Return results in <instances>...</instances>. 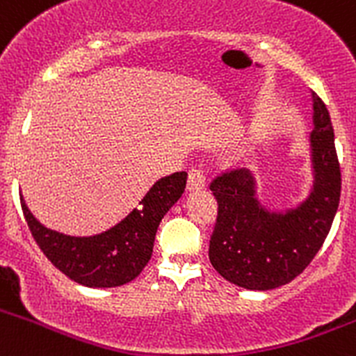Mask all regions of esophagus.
<instances>
[{"label": "esophagus", "mask_w": 356, "mask_h": 356, "mask_svg": "<svg viewBox=\"0 0 356 356\" xmlns=\"http://www.w3.org/2000/svg\"><path fill=\"white\" fill-rule=\"evenodd\" d=\"M205 188V174L200 167H193L188 175V191H200Z\"/></svg>", "instance_id": "1"}]
</instances>
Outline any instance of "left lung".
<instances>
[{
	"label": "left lung",
	"instance_id": "8db88e82",
	"mask_svg": "<svg viewBox=\"0 0 356 356\" xmlns=\"http://www.w3.org/2000/svg\"><path fill=\"white\" fill-rule=\"evenodd\" d=\"M313 186L308 198L284 212L255 196L248 168H236L210 182L219 203L209 257L217 273L248 291H271L306 270L325 241L339 207L341 168L334 129L322 99L312 92Z\"/></svg>",
	"mask_w": 356,
	"mask_h": 356
}]
</instances>
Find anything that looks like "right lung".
<instances>
[{
	"label": "right lung",
	"instance_id": "1",
	"mask_svg": "<svg viewBox=\"0 0 356 356\" xmlns=\"http://www.w3.org/2000/svg\"><path fill=\"white\" fill-rule=\"evenodd\" d=\"M186 172L161 177L123 220L94 236H71L44 227L20 196L31 234L51 264L76 284L92 289L120 287L139 277L153 254L154 236L165 213L181 198Z\"/></svg>",
	"mask_w": 356,
	"mask_h": 356
}]
</instances>
